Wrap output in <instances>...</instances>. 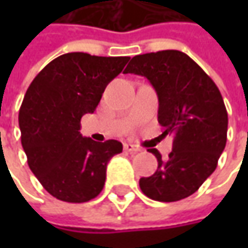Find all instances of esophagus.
Instances as JSON below:
<instances>
[{"label":"esophagus","instance_id":"obj_1","mask_svg":"<svg viewBox=\"0 0 248 248\" xmlns=\"http://www.w3.org/2000/svg\"><path fill=\"white\" fill-rule=\"evenodd\" d=\"M124 150L129 152V153H138V152H140V149L138 146H135V145H132V143H124Z\"/></svg>","mask_w":248,"mask_h":248}]
</instances>
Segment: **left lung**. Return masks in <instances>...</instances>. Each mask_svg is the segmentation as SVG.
<instances>
[{"label":"left lung","mask_w":248,"mask_h":248,"mask_svg":"<svg viewBox=\"0 0 248 248\" xmlns=\"http://www.w3.org/2000/svg\"><path fill=\"white\" fill-rule=\"evenodd\" d=\"M124 73L146 77L158 96V123L172 134L166 160L157 149V171L140 178L143 195L171 203L193 195L217 168L228 132V111L215 82L186 53L174 49L137 55Z\"/></svg>","instance_id":"1"}]
</instances>
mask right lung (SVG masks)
Returning a JSON list of instances; mask_svg holds the SVG:
<instances>
[{
	"label": "right lung",
	"mask_w": 248,
	"mask_h": 248,
	"mask_svg": "<svg viewBox=\"0 0 248 248\" xmlns=\"http://www.w3.org/2000/svg\"><path fill=\"white\" fill-rule=\"evenodd\" d=\"M128 56L64 53L49 62L26 91L19 110L27 164L44 189L67 203L99 195L106 166L123 152L119 140L98 143L80 134V121L93 113L102 93L123 72Z\"/></svg>",
	"instance_id": "obj_1"
}]
</instances>
